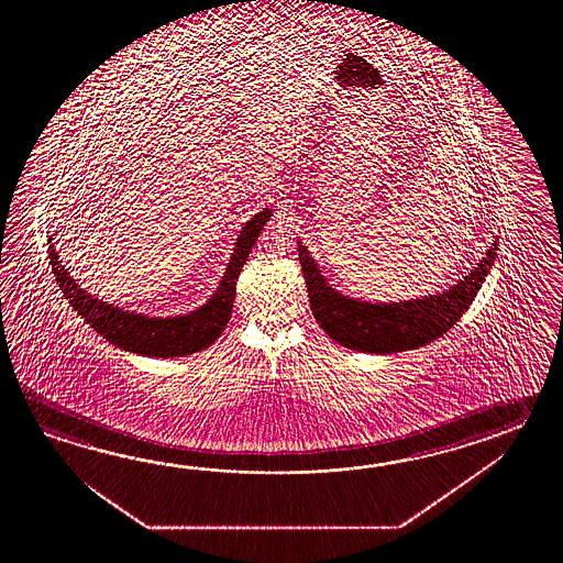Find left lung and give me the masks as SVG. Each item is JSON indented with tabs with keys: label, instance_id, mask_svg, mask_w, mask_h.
Returning a JSON list of instances; mask_svg holds the SVG:
<instances>
[{
	"label": "left lung",
	"instance_id": "1",
	"mask_svg": "<svg viewBox=\"0 0 563 563\" xmlns=\"http://www.w3.org/2000/svg\"><path fill=\"white\" fill-rule=\"evenodd\" d=\"M497 250L495 241L477 267L443 294L393 303H371L335 291L325 282L306 245L298 243L299 264L316 322L340 346L368 354L415 350L446 334L473 303L493 267Z\"/></svg>",
	"mask_w": 563,
	"mask_h": 563
}]
</instances>
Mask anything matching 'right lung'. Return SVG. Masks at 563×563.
I'll list each match as a JSON object with an SVG mask.
<instances>
[{
	"label": "right lung",
	"mask_w": 563,
	"mask_h": 563,
	"mask_svg": "<svg viewBox=\"0 0 563 563\" xmlns=\"http://www.w3.org/2000/svg\"><path fill=\"white\" fill-rule=\"evenodd\" d=\"M269 217L272 209H264L241 229L228 269L209 301L195 311L175 318H148L90 296L74 282L68 269H64L58 260L60 255L52 245V238L48 241L49 264L58 286L64 291V298L110 344L151 358L189 356L211 346L225 330L235 301V286L241 267L247 262V255L252 253V247Z\"/></svg>",
	"instance_id": "1"
}]
</instances>
